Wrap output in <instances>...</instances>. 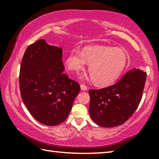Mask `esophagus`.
Listing matches in <instances>:
<instances>
[{
    "mask_svg": "<svg viewBox=\"0 0 159 159\" xmlns=\"http://www.w3.org/2000/svg\"><path fill=\"white\" fill-rule=\"evenodd\" d=\"M80 88H81L82 90H87L88 89L87 86L84 84H80Z\"/></svg>",
    "mask_w": 159,
    "mask_h": 159,
    "instance_id": "obj_1",
    "label": "esophagus"
}]
</instances>
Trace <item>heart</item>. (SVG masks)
Masks as SVG:
<instances>
[{"mask_svg":"<svg viewBox=\"0 0 159 159\" xmlns=\"http://www.w3.org/2000/svg\"><path fill=\"white\" fill-rule=\"evenodd\" d=\"M86 62L90 64L88 71L95 85L105 87L116 80L128 63L124 51L119 48L89 45L82 52L74 48L67 56L65 64L67 69L74 72H79Z\"/></svg>","mask_w":159,"mask_h":159,"instance_id":"b5f03b06","label":"heart"}]
</instances>
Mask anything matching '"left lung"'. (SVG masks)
<instances>
[{
    "label": "left lung",
    "instance_id": "8db88e82",
    "mask_svg": "<svg viewBox=\"0 0 159 159\" xmlns=\"http://www.w3.org/2000/svg\"><path fill=\"white\" fill-rule=\"evenodd\" d=\"M146 77V72L133 69L114 85L89 90V113L93 121L104 128L123 124L139 106Z\"/></svg>",
    "mask_w": 159,
    "mask_h": 159
}]
</instances>
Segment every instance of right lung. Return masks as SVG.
I'll return each mask as SVG.
<instances>
[{
    "instance_id": "add662e5",
    "label": "right lung",
    "mask_w": 159,
    "mask_h": 159,
    "mask_svg": "<svg viewBox=\"0 0 159 159\" xmlns=\"http://www.w3.org/2000/svg\"><path fill=\"white\" fill-rule=\"evenodd\" d=\"M62 50L39 40L26 48L20 71L21 97L33 117L54 126L68 117L80 90L62 72Z\"/></svg>"
}]
</instances>
